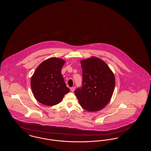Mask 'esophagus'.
Instances as JSON below:
<instances>
[{"label":"esophagus","mask_w":151,"mask_h":151,"mask_svg":"<svg viewBox=\"0 0 151 151\" xmlns=\"http://www.w3.org/2000/svg\"><path fill=\"white\" fill-rule=\"evenodd\" d=\"M75 86L71 87V88H70V90H71L72 92H73V91H75Z\"/></svg>","instance_id":"esophagus-1"}]
</instances>
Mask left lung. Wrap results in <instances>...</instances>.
<instances>
[{
    "mask_svg": "<svg viewBox=\"0 0 151 151\" xmlns=\"http://www.w3.org/2000/svg\"><path fill=\"white\" fill-rule=\"evenodd\" d=\"M82 86L75 93L81 106L88 111H99L110 100L115 88V77L107 64L100 58L91 57L80 62Z\"/></svg>",
    "mask_w": 151,
    "mask_h": 151,
    "instance_id": "1",
    "label": "left lung"
}]
</instances>
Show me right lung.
<instances>
[{
  "label": "right lung",
  "instance_id": "right-lung-1",
  "mask_svg": "<svg viewBox=\"0 0 151 151\" xmlns=\"http://www.w3.org/2000/svg\"><path fill=\"white\" fill-rule=\"evenodd\" d=\"M65 60L50 58L38 66L30 81L31 88L36 100L46 106L60 103L70 89L65 85L61 73Z\"/></svg>",
  "mask_w": 151,
  "mask_h": 151
}]
</instances>
